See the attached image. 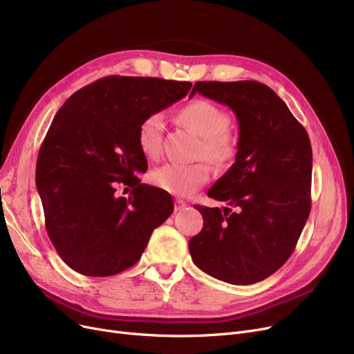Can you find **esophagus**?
<instances>
[{
	"label": "esophagus",
	"mask_w": 354,
	"mask_h": 354,
	"mask_svg": "<svg viewBox=\"0 0 354 354\" xmlns=\"http://www.w3.org/2000/svg\"><path fill=\"white\" fill-rule=\"evenodd\" d=\"M187 207V203L183 199H175V211H182Z\"/></svg>",
	"instance_id": "34e87169"
}]
</instances>
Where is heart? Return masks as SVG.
<instances>
[{"instance_id": "1", "label": "heart", "mask_w": 354, "mask_h": 354, "mask_svg": "<svg viewBox=\"0 0 354 354\" xmlns=\"http://www.w3.org/2000/svg\"><path fill=\"white\" fill-rule=\"evenodd\" d=\"M180 118L198 136L203 137V155L217 166L232 162L237 153L236 140L227 133L228 115L205 100H196L185 105ZM165 117L162 113H150L140 121L137 129V143L143 155L155 159L160 155ZM211 178V169L205 163L182 165L166 163L150 172V182L158 188L179 196H188L203 188Z\"/></svg>"}]
</instances>
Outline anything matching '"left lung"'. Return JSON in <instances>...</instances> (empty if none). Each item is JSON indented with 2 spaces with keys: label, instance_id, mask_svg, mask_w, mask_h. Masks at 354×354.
<instances>
[{
  "label": "left lung",
  "instance_id": "1",
  "mask_svg": "<svg viewBox=\"0 0 354 354\" xmlns=\"http://www.w3.org/2000/svg\"><path fill=\"white\" fill-rule=\"evenodd\" d=\"M239 122L236 162L208 196L237 207L195 205L204 227L189 240L194 263L215 279L250 285L266 279L294 252L311 209L310 137L286 104L257 81L196 82Z\"/></svg>",
  "mask_w": 354,
  "mask_h": 354
}]
</instances>
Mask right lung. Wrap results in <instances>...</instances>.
<instances>
[{"mask_svg": "<svg viewBox=\"0 0 354 354\" xmlns=\"http://www.w3.org/2000/svg\"><path fill=\"white\" fill-rule=\"evenodd\" d=\"M192 84L106 76L60 106L36 165L46 230L64 262L85 276H113L142 257L153 230L174 212L172 196L137 178L147 160L137 129L185 97ZM118 186L133 188L118 197Z\"/></svg>", "mask_w": 354, "mask_h": 354, "instance_id": "obj_1", "label": "right lung"}]
</instances>
